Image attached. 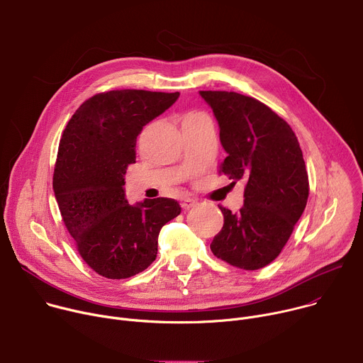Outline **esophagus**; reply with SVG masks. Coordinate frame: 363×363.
I'll list each match as a JSON object with an SVG mask.
<instances>
[{
	"label": "esophagus",
	"mask_w": 363,
	"mask_h": 363,
	"mask_svg": "<svg viewBox=\"0 0 363 363\" xmlns=\"http://www.w3.org/2000/svg\"><path fill=\"white\" fill-rule=\"evenodd\" d=\"M196 203H198V201L194 198H184L181 202V206L184 210H191V208H194V206H196Z\"/></svg>",
	"instance_id": "34e87169"
}]
</instances>
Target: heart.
Instances as JSON below:
<instances>
[{
    "mask_svg": "<svg viewBox=\"0 0 363 363\" xmlns=\"http://www.w3.org/2000/svg\"><path fill=\"white\" fill-rule=\"evenodd\" d=\"M192 115H195V113H188V115H186V116H192Z\"/></svg>",
    "mask_w": 363,
    "mask_h": 363,
    "instance_id": "obj_1",
    "label": "heart"
}]
</instances>
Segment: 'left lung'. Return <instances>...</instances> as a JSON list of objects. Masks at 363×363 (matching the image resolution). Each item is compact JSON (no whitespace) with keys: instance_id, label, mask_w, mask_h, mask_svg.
Wrapping results in <instances>:
<instances>
[{"instance_id":"obj_1","label":"left lung","mask_w":363,"mask_h":363,"mask_svg":"<svg viewBox=\"0 0 363 363\" xmlns=\"http://www.w3.org/2000/svg\"><path fill=\"white\" fill-rule=\"evenodd\" d=\"M218 125L227 158L220 174L244 181L238 213L218 205L224 225L211 251L225 263L258 270L279 257L301 217L308 177L290 125L260 100L235 91L201 90Z\"/></svg>"}]
</instances>
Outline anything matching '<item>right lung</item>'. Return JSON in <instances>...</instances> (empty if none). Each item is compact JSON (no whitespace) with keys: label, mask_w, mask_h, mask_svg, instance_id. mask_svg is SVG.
Instances as JSON below:
<instances>
[{"label":"right lung","mask_w":363,"mask_h":363,"mask_svg":"<svg viewBox=\"0 0 363 363\" xmlns=\"http://www.w3.org/2000/svg\"><path fill=\"white\" fill-rule=\"evenodd\" d=\"M179 93L111 90L83 101L59 145L53 189L63 223L86 264L121 280L147 269L161 228L178 217L172 198H125V174L136 158V138L171 108Z\"/></svg>","instance_id":"right-lung-1"}]
</instances>
